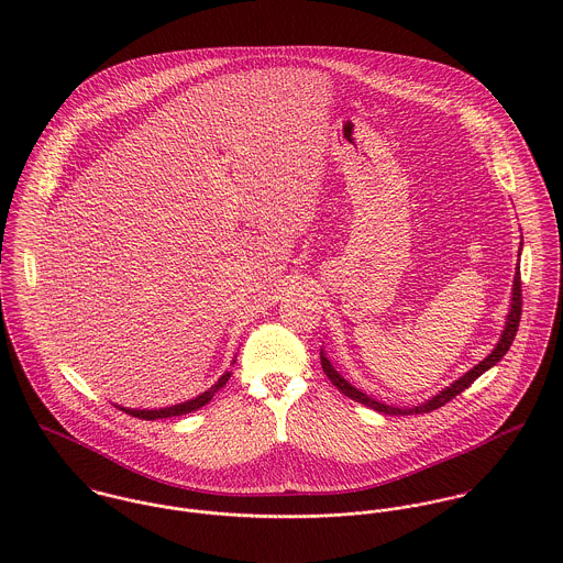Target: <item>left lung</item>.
Here are the masks:
<instances>
[{"label":"left lung","instance_id":"8db88e82","mask_svg":"<svg viewBox=\"0 0 563 563\" xmlns=\"http://www.w3.org/2000/svg\"><path fill=\"white\" fill-rule=\"evenodd\" d=\"M520 246H522V244H520ZM520 286H522V282H520V271H516L511 310H509V314H507L505 331H503L498 344L494 346V351H492L483 362H479L473 371H468L462 379H457V382L451 384L446 390H442L440 395H435L431 401L422 402V405L411 407V409H401V407H393V405H384V402L375 401V399H371L368 395H364V393H360L357 388H353L349 382H344V379L338 375V371L329 364V360L322 355L321 351L322 371H324V375L329 377V382H331L344 397H349V399H353V401L362 402V405H368V407H373V409H377V411H382V413L409 416V413H424V411L438 409V407H442L444 402L453 401L457 395H462L471 384H475V382L482 377L487 368H492L496 362H500L503 355L509 351V346H511V342H514V338H516V331H518V322H520V317H522V288H520Z\"/></svg>","mask_w":563,"mask_h":563}]
</instances>
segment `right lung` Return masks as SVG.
Returning <instances> with one entry per match:
<instances>
[{
	"label": "right lung",
	"mask_w": 563,
	"mask_h": 563,
	"mask_svg": "<svg viewBox=\"0 0 563 563\" xmlns=\"http://www.w3.org/2000/svg\"><path fill=\"white\" fill-rule=\"evenodd\" d=\"M232 377V373H225L210 390H206L203 395H199L197 399H190V401L179 402V405H173V407H164V409H125L128 413H132L134 418H143V420H156V418H168V416H181V413H188V411H195L199 407H203L206 402L212 401V397L228 384V379ZM123 409V407H121Z\"/></svg>",
	"instance_id": "right-lung-1"
}]
</instances>
